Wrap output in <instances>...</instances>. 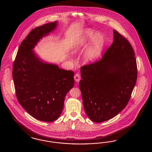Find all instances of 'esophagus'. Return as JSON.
Instances as JSON below:
<instances>
[{
  "mask_svg": "<svg viewBox=\"0 0 152 152\" xmlns=\"http://www.w3.org/2000/svg\"><path fill=\"white\" fill-rule=\"evenodd\" d=\"M74 79L76 82H79L80 80V75L79 73H76L74 76Z\"/></svg>",
  "mask_w": 152,
  "mask_h": 152,
  "instance_id": "1",
  "label": "esophagus"
}]
</instances>
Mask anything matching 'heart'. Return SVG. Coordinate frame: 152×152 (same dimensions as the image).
Here are the masks:
<instances>
[{"mask_svg": "<svg viewBox=\"0 0 152 152\" xmlns=\"http://www.w3.org/2000/svg\"><path fill=\"white\" fill-rule=\"evenodd\" d=\"M105 37L100 33H96L92 29H88L73 44L72 50L77 52L87 47L91 43L86 55V60L90 61L99 58L105 45Z\"/></svg>", "mask_w": 152, "mask_h": 152, "instance_id": "heart-1", "label": "heart"}]
</instances>
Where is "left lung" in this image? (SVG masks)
<instances>
[{
	"label": "left lung",
	"instance_id": "obj_1",
	"mask_svg": "<svg viewBox=\"0 0 152 152\" xmlns=\"http://www.w3.org/2000/svg\"><path fill=\"white\" fill-rule=\"evenodd\" d=\"M101 60L81 67L79 87L85 111L93 121L112 118L125 108L137 78L135 53L116 30Z\"/></svg>",
	"mask_w": 152,
	"mask_h": 152
}]
</instances>
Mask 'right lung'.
<instances>
[{"instance_id":"1","label":"right lung","mask_w":152,"mask_h":152,"mask_svg":"<svg viewBox=\"0 0 152 152\" xmlns=\"http://www.w3.org/2000/svg\"><path fill=\"white\" fill-rule=\"evenodd\" d=\"M55 22L39 26L23 40L13 63L12 77L17 99L31 116L52 122L61 115L67 92L73 87L74 72L40 60L32 49L56 27Z\"/></svg>"}]
</instances>
